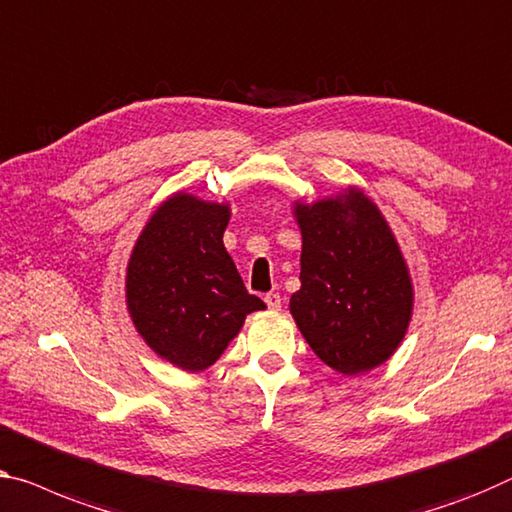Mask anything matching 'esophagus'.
<instances>
[{"instance_id": "obj_1", "label": "esophagus", "mask_w": 512, "mask_h": 512, "mask_svg": "<svg viewBox=\"0 0 512 512\" xmlns=\"http://www.w3.org/2000/svg\"><path fill=\"white\" fill-rule=\"evenodd\" d=\"M264 301H266V305H269V310H280V305H282V299H280V294H276V292H269L264 296Z\"/></svg>"}]
</instances>
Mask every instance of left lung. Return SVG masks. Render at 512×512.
Segmentation results:
<instances>
[{"label": "left lung", "instance_id": "8db88e82", "mask_svg": "<svg viewBox=\"0 0 512 512\" xmlns=\"http://www.w3.org/2000/svg\"><path fill=\"white\" fill-rule=\"evenodd\" d=\"M301 227V289L289 310L312 352L342 375L386 363L414 310L407 262L363 190L294 202Z\"/></svg>", "mask_w": 512, "mask_h": 512}]
</instances>
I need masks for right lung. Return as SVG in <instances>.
Listing matches in <instances>:
<instances>
[{
    "label": "right lung",
    "instance_id": "right-lung-1",
    "mask_svg": "<svg viewBox=\"0 0 512 512\" xmlns=\"http://www.w3.org/2000/svg\"><path fill=\"white\" fill-rule=\"evenodd\" d=\"M230 204L174 193L137 236L126 269V305L154 352L186 372L207 370L264 310L225 250Z\"/></svg>",
    "mask_w": 512,
    "mask_h": 512
}]
</instances>
